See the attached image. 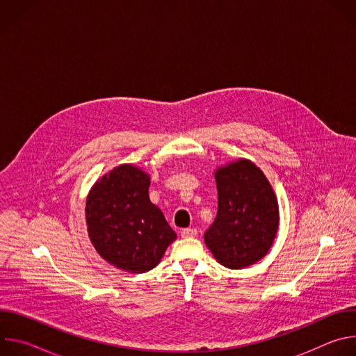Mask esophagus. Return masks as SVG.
<instances>
[{
  "label": "esophagus",
  "mask_w": 356,
  "mask_h": 356,
  "mask_svg": "<svg viewBox=\"0 0 356 356\" xmlns=\"http://www.w3.org/2000/svg\"><path fill=\"white\" fill-rule=\"evenodd\" d=\"M180 235H181V238H194V236H197V229L195 228H184V229H181Z\"/></svg>",
  "instance_id": "obj_1"
}]
</instances>
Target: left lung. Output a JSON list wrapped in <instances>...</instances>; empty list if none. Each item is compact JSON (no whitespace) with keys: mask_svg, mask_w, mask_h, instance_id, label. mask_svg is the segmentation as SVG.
I'll use <instances>...</instances> for the list:
<instances>
[{"mask_svg":"<svg viewBox=\"0 0 356 356\" xmlns=\"http://www.w3.org/2000/svg\"><path fill=\"white\" fill-rule=\"evenodd\" d=\"M218 211L204 234L214 258L225 268L243 269L261 261L279 228V204L264 172L248 159L216 170Z\"/></svg>","mask_w":356,"mask_h":356,"instance_id":"obj_1","label":"left lung"}]
</instances>
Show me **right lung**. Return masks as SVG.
<instances>
[{"instance_id":"1","label":"right lung","mask_w":356,"mask_h":356,"mask_svg":"<svg viewBox=\"0 0 356 356\" xmlns=\"http://www.w3.org/2000/svg\"><path fill=\"white\" fill-rule=\"evenodd\" d=\"M149 184L147 173L125 163L98 179L86 201L92 246L104 261L129 273L154 269L176 239L163 213L149 200Z\"/></svg>"}]
</instances>
